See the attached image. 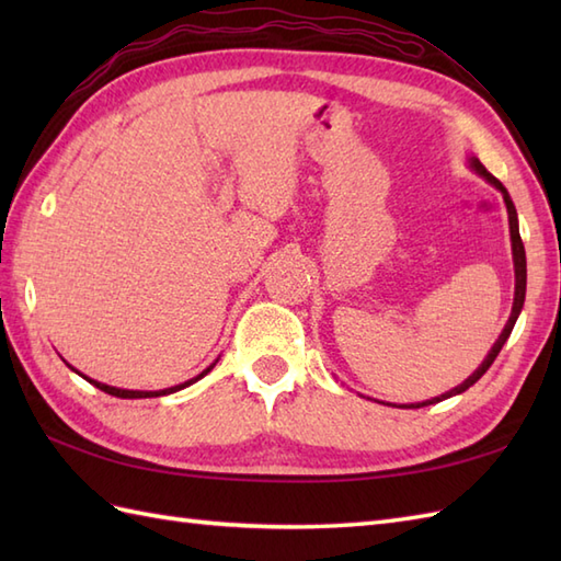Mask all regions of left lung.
<instances>
[{
  "instance_id": "obj_1",
  "label": "left lung",
  "mask_w": 561,
  "mask_h": 561,
  "mask_svg": "<svg viewBox=\"0 0 561 561\" xmlns=\"http://www.w3.org/2000/svg\"><path fill=\"white\" fill-rule=\"evenodd\" d=\"M470 169L478 173V175H482L486 183L490 185H494L499 193L504 195V205H506V211H508V231H511V253H514V272H516V291H514V308H511V316H508V320H506V325H504V330H502V335H499V340L494 342V347L490 350V354L484 356V362L474 368V374L472 376H468L462 380L460 386H456V388H450L448 392H444V396H438V398H432V400H424V402H412V404H400V408H424V404H434V402H440V400H448V398H453V396H460V392H465L468 390L470 386H474L478 383V380L486 374V368H490L492 364H494V359L499 356V352H502V347L506 344V340H508V335H511V330H514V325H516V320H518V316H520V308H523V301H526V279H528V274H526V248H523V241H520V233H518V214H516V207H514V202H511V195H508V190L496 181V178L484 169V165L480 163V159L478 157H470Z\"/></svg>"
}]
</instances>
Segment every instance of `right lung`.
Wrapping results in <instances>:
<instances>
[{"label": "right lung", "mask_w": 561, "mask_h": 561, "mask_svg": "<svg viewBox=\"0 0 561 561\" xmlns=\"http://www.w3.org/2000/svg\"><path fill=\"white\" fill-rule=\"evenodd\" d=\"M219 362V359H217ZM217 362L214 364H209L205 371L202 374H197L195 378H190V380H185V383H181V386H173V388H163V390H125V388H115V386H105V383H99V380H91L89 376H83V374H79L77 368H71V371H77L81 378H87L91 386H96L99 390H103V392H108V396H115V398H127V400H135V398H159V396H171V392H175V390H183V388H187V386H193V383H197L199 378H205L214 366H217Z\"/></svg>", "instance_id": "right-lung-1"}]
</instances>
